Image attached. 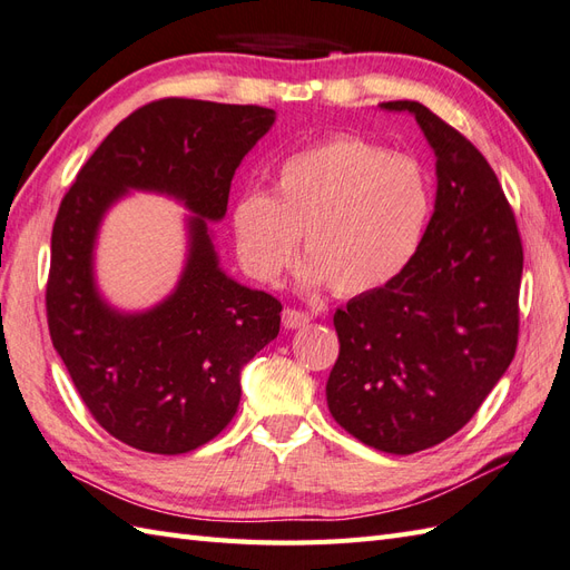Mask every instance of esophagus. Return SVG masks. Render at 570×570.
Instances as JSON below:
<instances>
[{
    "mask_svg": "<svg viewBox=\"0 0 570 570\" xmlns=\"http://www.w3.org/2000/svg\"><path fill=\"white\" fill-rule=\"evenodd\" d=\"M312 322V314H307V312H299V309H285L283 312V326L285 328H302V326H307Z\"/></svg>",
    "mask_w": 570,
    "mask_h": 570,
    "instance_id": "1",
    "label": "esophagus"
}]
</instances>
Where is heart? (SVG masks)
I'll list each match as a JSON object with an SVG mask.
<instances>
[{
	"label": "heart",
	"mask_w": 570,
	"mask_h": 570,
	"mask_svg": "<svg viewBox=\"0 0 570 570\" xmlns=\"http://www.w3.org/2000/svg\"><path fill=\"white\" fill-rule=\"evenodd\" d=\"M428 217L430 186L419 164L357 137H333L287 157L271 196L244 193L232 222L239 258L256 281H281L302 237L309 258L299 285L357 297L409 266Z\"/></svg>",
	"instance_id": "1"
}]
</instances>
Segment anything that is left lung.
Wrapping results in <instances>:
<instances>
[{
    "mask_svg": "<svg viewBox=\"0 0 570 570\" xmlns=\"http://www.w3.org/2000/svg\"><path fill=\"white\" fill-rule=\"evenodd\" d=\"M411 114L435 155V210L392 283L333 314L341 353L328 411L365 445L413 454L464 428L518 348L522 244L489 161L419 101Z\"/></svg>",
    "mask_w": 570,
    "mask_h": 570,
    "instance_id": "1",
    "label": "left lung"
}]
</instances>
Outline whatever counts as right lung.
Masks as SVG:
<instances>
[{
    "label": "right lung",
    "instance_id": "add662e5",
    "mask_svg": "<svg viewBox=\"0 0 570 570\" xmlns=\"http://www.w3.org/2000/svg\"><path fill=\"white\" fill-rule=\"evenodd\" d=\"M275 122V110L198 99L137 108L81 166L55 217L48 326L91 415L125 445L196 450L239 409L242 370L281 331V302L219 266L210 222L227 215L234 171ZM132 189L191 213L187 261L173 293L147 311L110 305L95 281L107 210Z\"/></svg>",
    "mask_w": 570,
    "mask_h": 570
}]
</instances>
